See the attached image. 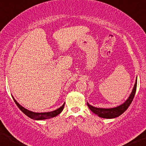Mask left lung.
Here are the masks:
<instances>
[{
  "instance_id": "left-lung-1",
  "label": "left lung",
  "mask_w": 146,
  "mask_h": 146,
  "mask_svg": "<svg viewBox=\"0 0 146 146\" xmlns=\"http://www.w3.org/2000/svg\"><path fill=\"white\" fill-rule=\"evenodd\" d=\"M137 86V77L136 79L135 84H134V88L132 89L131 94H130L129 97L128 98L127 100H126L123 104H121L120 106H117V107L112 108H95L94 106H91L87 102V106L89 109L92 111L97 115L98 116L104 119H113L115 118L120 116L126 110H127L128 108L129 107L130 104L132 103L133 98L135 95L136 90Z\"/></svg>"
}]
</instances>
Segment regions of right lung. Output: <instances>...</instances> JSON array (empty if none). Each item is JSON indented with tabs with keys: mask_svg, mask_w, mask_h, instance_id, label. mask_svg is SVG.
<instances>
[{
	"mask_svg": "<svg viewBox=\"0 0 146 146\" xmlns=\"http://www.w3.org/2000/svg\"><path fill=\"white\" fill-rule=\"evenodd\" d=\"M12 98L13 99H14V102L16 103V104L17 105V107L19 108V110H20L23 113L27 115V117H29V118H31L32 119H34V120H44V119H50V118H52V117L57 116L58 115H59L60 113L62 111L65 106V103H64L60 108L54 111H50V112L35 113V112L31 111L28 110L25 108H23V106H21L20 104L18 103V102H17V101L14 99V97L12 96Z\"/></svg>",
	"mask_w": 146,
	"mask_h": 146,
	"instance_id": "add662e5",
	"label": "right lung"
}]
</instances>
